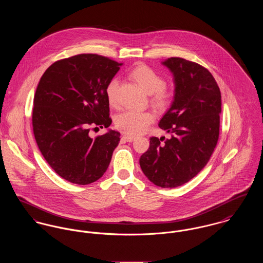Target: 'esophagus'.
I'll list each match as a JSON object with an SVG mask.
<instances>
[{"label":"esophagus","mask_w":263,"mask_h":263,"mask_svg":"<svg viewBox=\"0 0 263 263\" xmlns=\"http://www.w3.org/2000/svg\"><path fill=\"white\" fill-rule=\"evenodd\" d=\"M134 139H135V138H134L133 136H129V135H126V134H124V135L122 136V140H123L124 142H132Z\"/></svg>","instance_id":"34e87169"}]
</instances>
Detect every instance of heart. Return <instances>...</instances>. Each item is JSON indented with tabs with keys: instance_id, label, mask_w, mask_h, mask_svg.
I'll use <instances>...</instances> for the list:
<instances>
[{
	"instance_id": "b5f03b06",
	"label": "heart",
	"mask_w": 263,
	"mask_h": 263,
	"mask_svg": "<svg viewBox=\"0 0 263 263\" xmlns=\"http://www.w3.org/2000/svg\"><path fill=\"white\" fill-rule=\"evenodd\" d=\"M129 76L146 93L150 95V104L155 109L165 110L171 106L174 98L173 91L164 87V79L153 68L146 64H139L130 71ZM118 86L117 80L113 79L106 87V97L112 107L117 106ZM153 121L154 116L150 112L127 111L116 118L115 124L124 133L136 136L143 133Z\"/></svg>"
}]
</instances>
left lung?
I'll list each match as a JSON object with an SVG mask.
<instances>
[{
  "label": "left lung",
  "instance_id": "8db88e82",
  "mask_svg": "<svg viewBox=\"0 0 263 263\" xmlns=\"http://www.w3.org/2000/svg\"><path fill=\"white\" fill-rule=\"evenodd\" d=\"M174 74L175 99L158 126L172 138H150L139 159L155 185L173 189L191 180L210 160L220 131L221 91L212 73L199 63L180 58L162 62Z\"/></svg>",
  "mask_w": 263,
  "mask_h": 263
}]
</instances>
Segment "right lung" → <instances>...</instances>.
<instances>
[{
  "label": "right lung",
  "instance_id": "right-lung-1",
  "mask_svg": "<svg viewBox=\"0 0 263 263\" xmlns=\"http://www.w3.org/2000/svg\"><path fill=\"white\" fill-rule=\"evenodd\" d=\"M122 64L83 53L55 61L39 81L33 101L34 137L47 163L69 182L91 183L111 162L120 133L110 130L92 139L89 131L112 123L106 87Z\"/></svg>",
  "mask_w": 263,
  "mask_h": 263
}]
</instances>
